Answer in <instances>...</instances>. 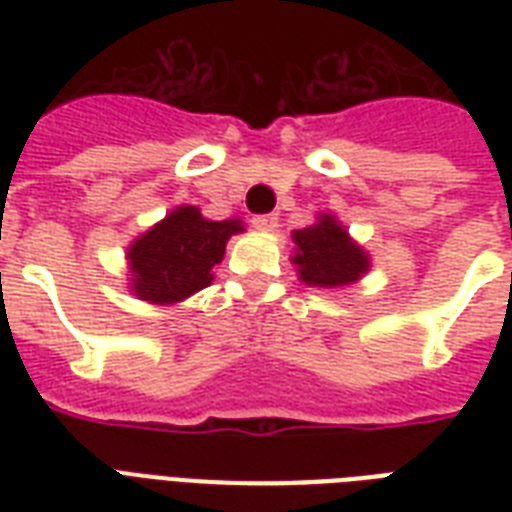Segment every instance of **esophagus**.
<instances>
[{
    "label": "esophagus",
    "mask_w": 512,
    "mask_h": 512,
    "mask_svg": "<svg viewBox=\"0 0 512 512\" xmlns=\"http://www.w3.org/2000/svg\"><path fill=\"white\" fill-rule=\"evenodd\" d=\"M276 225H279V217H276V215H255V217H252V228H257V231H276Z\"/></svg>",
    "instance_id": "obj_1"
}]
</instances>
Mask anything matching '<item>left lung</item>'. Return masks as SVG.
Wrapping results in <instances>:
<instances>
[{
	"label": "left lung",
	"mask_w": 512,
	"mask_h": 512,
	"mask_svg": "<svg viewBox=\"0 0 512 512\" xmlns=\"http://www.w3.org/2000/svg\"><path fill=\"white\" fill-rule=\"evenodd\" d=\"M297 276L308 287H348L369 271V255L350 239L335 215H319V223L292 233Z\"/></svg>",
	"instance_id": "left-lung-1"
}]
</instances>
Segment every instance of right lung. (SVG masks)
Instances as JSON below:
<instances>
[{
    "instance_id": "right-lung-1",
    "label": "right lung",
    "mask_w": 512,
    "mask_h": 512,
    "mask_svg": "<svg viewBox=\"0 0 512 512\" xmlns=\"http://www.w3.org/2000/svg\"><path fill=\"white\" fill-rule=\"evenodd\" d=\"M241 220H207L199 207H177L127 249L132 292L154 305L180 303L212 284V268L225 255Z\"/></svg>"
}]
</instances>
